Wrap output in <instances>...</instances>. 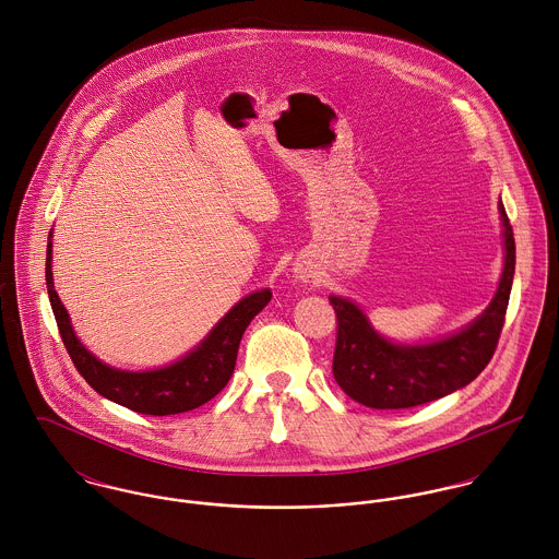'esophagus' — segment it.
<instances>
[{
    "label": "esophagus",
    "instance_id": "1",
    "mask_svg": "<svg viewBox=\"0 0 559 559\" xmlns=\"http://www.w3.org/2000/svg\"><path fill=\"white\" fill-rule=\"evenodd\" d=\"M295 275H297V280H301V282H310V280L314 277V266H312L308 260H297V264H295Z\"/></svg>",
    "mask_w": 559,
    "mask_h": 559
}]
</instances>
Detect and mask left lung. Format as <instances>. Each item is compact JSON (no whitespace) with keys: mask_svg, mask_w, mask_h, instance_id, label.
<instances>
[{"mask_svg":"<svg viewBox=\"0 0 559 559\" xmlns=\"http://www.w3.org/2000/svg\"><path fill=\"white\" fill-rule=\"evenodd\" d=\"M503 271L497 293L478 319L459 333L428 344H396L379 335L348 299L329 297L337 317L333 377L346 396L370 408H411L469 385L488 366L506 320L516 247L499 200Z\"/></svg>","mask_w":559,"mask_h":559,"instance_id":"8db88e82","label":"left lung"}]
</instances>
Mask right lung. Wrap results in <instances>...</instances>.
Masks as SVG:
<instances>
[{
  "mask_svg": "<svg viewBox=\"0 0 559 559\" xmlns=\"http://www.w3.org/2000/svg\"><path fill=\"white\" fill-rule=\"evenodd\" d=\"M45 277L53 317L78 372L103 399L144 415H176L198 408L204 402L215 399L228 385L235 372L240 337L247 324L271 301L269 288L251 293L240 299L182 359L148 372H127L96 359L75 335L69 312L53 288L51 235L47 245Z\"/></svg>",
  "mask_w": 559,
  "mask_h": 559,
  "instance_id": "add662e5",
  "label": "right lung"
}]
</instances>
